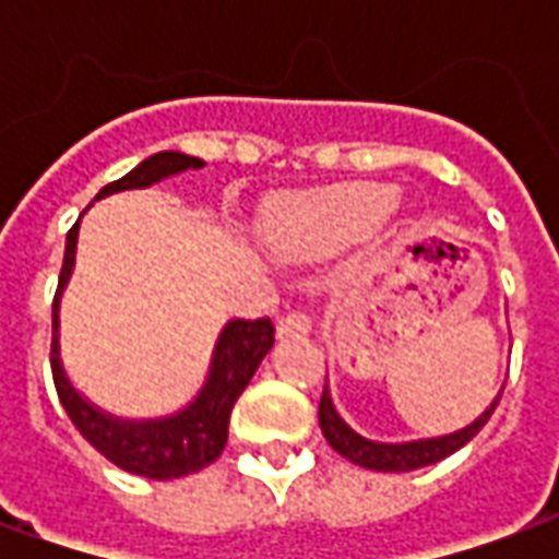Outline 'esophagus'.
<instances>
[{"label":"esophagus","instance_id":"34e87169","mask_svg":"<svg viewBox=\"0 0 559 559\" xmlns=\"http://www.w3.org/2000/svg\"><path fill=\"white\" fill-rule=\"evenodd\" d=\"M308 329H311V320L302 311H290V314H284L278 320L275 335L278 338H302V335H308Z\"/></svg>","mask_w":559,"mask_h":559}]
</instances>
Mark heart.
<instances>
[{
    "label": "heart",
    "mask_w": 559,
    "mask_h": 559,
    "mask_svg": "<svg viewBox=\"0 0 559 559\" xmlns=\"http://www.w3.org/2000/svg\"><path fill=\"white\" fill-rule=\"evenodd\" d=\"M395 206V188L383 182H347L317 191L266 221L272 242L293 239H353L371 230Z\"/></svg>",
    "instance_id": "obj_1"
}]
</instances>
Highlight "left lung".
<instances>
[{"label": "left lung", "mask_w": 559, "mask_h": 559, "mask_svg": "<svg viewBox=\"0 0 559 559\" xmlns=\"http://www.w3.org/2000/svg\"><path fill=\"white\" fill-rule=\"evenodd\" d=\"M503 395V389L497 392V399L485 407V411L476 416V419L457 428L452 433H443V437H421V440H404V443H380V440H368L359 431H353L347 421L341 419V413L335 411V401H332V392L323 389V399H320V411H317V419H320V431L329 440V445L338 452L341 457H347L353 464L368 469H380V473H407V469L428 467V464H437L443 461L452 452H457L461 445L469 443L476 433L481 431V425L491 419L497 401Z\"/></svg>", "instance_id": "left-lung-1"}]
</instances>
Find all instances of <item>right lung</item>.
Segmentation results:
<instances>
[{"label": "right lung", "instance_id": "right-lung-1", "mask_svg": "<svg viewBox=\"0 0 559 559\" xmlns=\"http://www.w3.org/2000/svg\"><path fill=\"white\" fill-rule=\"evenodd\" d=\"M203 160L185 152H155L138 167L126 173L122 179L104 185L95 200L119 194V191H138L148 185L164 182L170 176L185 170H200ZM86 215V212H83ZM66 236V260L59 272V287L53 299V344H50V368H53V383L59 401L66 407L68 419L74 421L86 440H90L107 461L126 473H138L146 479H179L188 473L209 467L227 445V428H230V413L236 399L242 395L251 377L266 359V353L275 344V329L266 317L260 320H230L218 332V341L212 347L209 371L203 377V386L197 395L179 411L167 416H152V419H122L114 413L102 411L80 392L62 362V344H59V323H62V293L68 281L74 275L78 263V239L80 221Z\"/></svg>", "mask_w": 559, "mask_h": 559}]
</instances>
